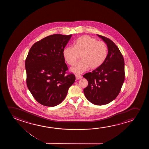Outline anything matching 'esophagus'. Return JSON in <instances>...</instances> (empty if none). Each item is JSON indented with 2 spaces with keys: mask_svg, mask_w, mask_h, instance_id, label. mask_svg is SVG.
<instances>
[{
  "mask_svg": "<svg viewBox=\"0 0 149 149\" xmlns=\"http://www.w3.org/2000/svg\"><path fill=\"white\" fill-rule=\"evenodd\" d=\"M75 77L76 79H81L82 78L81 76L78 75V74H76Z\"/></svg>",
  "mask_w": 149,
  "mask_h": 149,
  "instance_id": "esophagus-1",
  "label": "esophagus"
}]
</instances>
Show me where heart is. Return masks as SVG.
I'll list each match as a JSON object with an SVG mask.
<instances>
[{
    "mask_svg": "<svg viewBox=\"0 0 149 149\" xmlns=\"http://www.w3.org/2000/svg\"><path fill=\"white\" fill-rule=\"evenodd\" d=\"M108 55L106 43L89 36H82L74 42L73 47H67L63 49V55L65 62L73 65L79 55L81 60L71 68V71L82 73L90 68L96 69L103 65Z\"/></svg>",
    "mask_w": 149,
    "mask_h": 149,
    "instance_id": "obj_1",
    "label": "heart"
}]
</instances>
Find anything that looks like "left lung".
<instances>
[{
	"label": "left lung",
	"instance_id": "left-lung-1",
	"mask_svg": "<svg viewBox=\"0 0 149 149\" xmlns=\"http://www.w3.org/2000/svg\"><path fill=\"white\" fill-rule=\"evenodd\" d=\"M98 36L107 44L108 55L100 67L83 76L88 82L84 92L93 104L103 105L114 100L120 93L124 82L125 63L118 47L111 40Z\"/></svg>",
	"mask_w": 149,
	"mask_h": 149
}]
</instances>
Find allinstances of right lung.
Listing matches in <instances>:
<instances>
[{
    "label": "right lung",
    "instance_id": "right-lung-1",
    "mask_svg": "<svg viewBox=\"0 0 149 149\" xmlns=\"http://www.w3.org/2000/svg\"><path fill=\"white\" fill-rule=\"evenodd\" d=\"M72 35L54 34L37 42L25 59L27 88L39 103L53 107L60 104L75 81L68 73L63 51Z\"/></svg>",
    "mask_w": 149,
    "mask_h": 149
}]
</instances>
